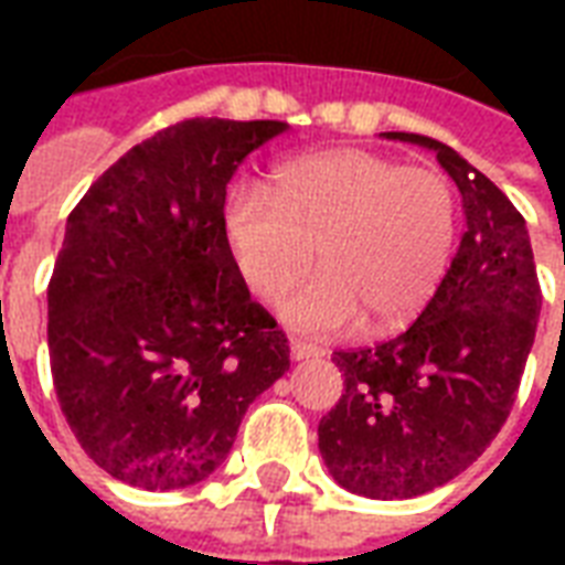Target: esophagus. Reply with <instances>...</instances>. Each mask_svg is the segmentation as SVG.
I'll return each instance as SVG.
<instances>
[{
    "mask_svg": "<svg viewBox=\"0 0 565 565\" xmlns=\"http://www.w3.org/2000/svg\"><path fill=\"white\" fill-rule=\"evenodd\" d=\"M322 349L313 343H305V340H292L290 343V358L292 361H310V358H319Z\"/></svg>",
    "mask_w": 565,
    "mask_h": 565,
    "instance_id": "34e87169",
    "label": "esophagus"
}]
</instances>
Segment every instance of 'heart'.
I'll return each mask as SVG.
<instances>
[{"instance_id":"heart-1","label":"heart","mask_w":565,"mask_h":565,"mask_svg":"<svg viewBox=\"0 0 565 565\" xmlns=\"http://www.w3.org/2000/svg\"><path fill=\"white\" fill-rule=\"evenodd\" d=\"M225 239L257 299L299 281L319 248V269L281 305L287 326L345 331L370 317L390 331L437 292L457 239L455 190L439 172L363 149L310 154L278 179V202L239 184L225 204Z\"/></svg>"}]
</instances>
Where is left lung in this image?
I'll use <instances>...</instances> for the list:
<instances>
[{
	"label": "left lung",
	"instance_id": "8db88e82",
	"mask_svg": "<svg viewBox=\"0 0 565 565\" xmlns=\"http://www.w3.org/2000/svg\"><path fill=\"white\" fill-rule=\"evenodd\" d=\"M437 154L463 199V237L419 319L375 349L334 352L343 398L319 422V455L343 490L416 499L469 469L516 402L543 308L522 213L451 146Z\"/></svg>",
	"mask_w": 565,
	"mask_h": 565
}]
</instances>
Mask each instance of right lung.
<instances>
[{"label":"right lung","instance_id":"obj_1","mask_svg":"<svg viewBox=\"0 0 565 565\" xmlns=\"http://www.w3.org/2000/svg\"><path fill=\"white\" fill-rule=\"evenodd\" d=\"M188 119L131 146L75 204L49 281V361L93 463L140 490H181L225 463L248 404L290 345L225 239L228 181L287 131Z\"/></svg>","mask_w":565,"mask_h":565}]
</instances>
